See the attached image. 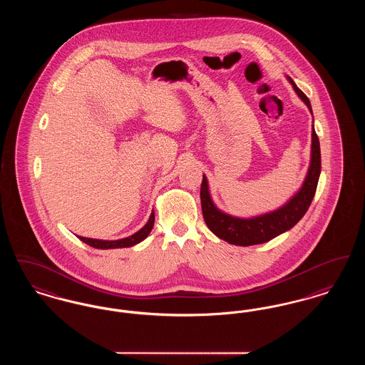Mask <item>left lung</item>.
I'll return each instance as SVG.
<instances>
[{"mask_svg": "<svg viewBox=\"0 0 365 365\" xmlns=\"http://www.w3.org/2000/svg\"><path fill=\"white\" fill-rule=\"evenodd\" d=\"M287 79L293 85V88L298 94V97L307 104L312 113L309 98L297 87L292 78L287 76ZM320 171H322L320 143H319L317 134L313 128L309 170L302 183V187L290 198L289 202H286L282 208L277 209L274 212L255 216L250 219L234 217L216 208L209 194L208 180L204 175L202 183H201V192H200L204 220L209 230L216 237L231 245L250 246V245L268 242L275 237L283 234L284 231L290 230L292 227H294L307 213L316 192Z\"/></svg>", "mask_w": 365, "mask_h": 365, "instance_id": "obj_1", "label": "left lung"}]
</instances>
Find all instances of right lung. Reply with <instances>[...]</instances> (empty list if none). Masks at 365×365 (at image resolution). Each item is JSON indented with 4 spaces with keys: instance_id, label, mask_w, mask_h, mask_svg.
<instances>
[{
    "instance_id": "right-lung-1",
    "label": "right lung",
    "mask_w": 365,
    "mask_h": 365,
    "mask_svg": "<svg viewBox=\"0 0 365 365\" xmlns=\"http://www.w3.org/2000/svg\"><path fill=\"white\" fill-rule=\"evenodd\" d=\"M155 225V212L152 210V215L148 220V223L139 230L138 232L133 234L131 237L123 238V240H116V241H103V240H93V238H85V237H78L81 241L87 243L91 247L96 249H118V247H130L137 243L142 242L152 231Z\"/></svg>"
}]
</instances>
